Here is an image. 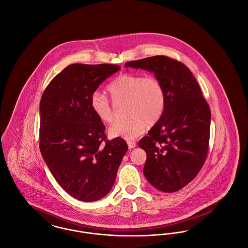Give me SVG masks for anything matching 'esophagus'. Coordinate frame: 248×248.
Instances as JSON below:
<instances>
[{
    "instance_id": "34e87169",
    "label": "esophagus",
    "mask_w": 248,
    "mask_h": 248,
    "mask_svg": "<svg viewBox=\"0 0 248 248\" xmlns=\"http://www.w3.org/2000/svg\"><path fill=\"white\" fill-rule=\"evenodd\" d=\"M127 145H128V148H129V149H134L137 144H136V142L135 141H131V140H129V141H127Z\"/></svg>"
}]
</instances>
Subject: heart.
I'll return each instance as SVG.
<instances>
[{
  "label": "heart",
  "mask_w": 248,
  "mask_h": 248,
  "mask_svg": "<svg viewBox=\"0 0 248 248\" xmlns=\"http://www.w3.org/2000/svg\"><path fill=\"white\" fill-rule=\"evenodd\" d=\"M108 91L115 101H124L127 118L117 120L108 128L110 138L131 140L144 132L147 123L154 124L165 110V88L162 82L154 76L140 73H124L108 86ZM90 108L101 122L109 124L114 119V111L105 94L95 91L90 96Z\"/></svg>",
  "instance_id": "1"
}]
</instances>
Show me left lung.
<instances>
[{
  "instance_id": "left-lung-1",
  "label": "left lung",
  "mask_w": 248,
  "mask_h": 248,
  "mask_svg": "<svg viewBox=\"0 0 248 248\" xmlns=\"http://www.w3.org/2000/svg\"><path fill=\"white\" fill-rule=\"evenodd\" d=\"M154 73L165 88V110L139 146L147 154L143 173L164 192L182 189L203 165L210 137L211 111L189 68L165 56L134 60L125 68Z\"/></svg>"
}]
</instances>
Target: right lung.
<instances>
[{"label": "right lung", "mask_w": 248, "mask_h": 248, "mask_svg": "<svg viewBox=\"0 0 248 248\" xmlns=\"http://www.w3.org/2000/svg\"><path fill=\"white\" fill-rule=\"evenodd\" d=\"M121 68L72 64L48 84L40 102V151L53 177L75 199L94 202L112 188L128 146L106 140L90 96Z\"/></svg>", "instance_id": "obj_1"}]
</instances>
